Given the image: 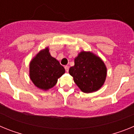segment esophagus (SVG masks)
<instances>
[{
    "mask_svg": "<svg viewBox=\"0 0 134 134\" xmlns=\"http://www.w3.org/2000/svg\"><path fill=\"white\" fill-rule=\"evenodd\" d=\"M64 68H65V70H66V72H68V70H69V66H64Z\"/></svg>",
    "mask_w": 134,
    "mask_h": 134,
    "instance_id": "esophagus-1",
    "label": "esophagus"
}]
</instances>
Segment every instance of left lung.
<instances>
[{
	"label": "left lung",
	"instance_id": "8db88e82",
	"mask_svg": "<svg viewBox=\"0 0 134 134\" xmlns=\"http://www.w3.org/2000/svg\"><path fill=\"white\" fill-rule=\"evenodd\" d=\"M69 73L80 89L89 93L103 86L107 68L100 58L89 52H82L74 60V66L70 68Z\"/></svg>",
	"mask_w": 134,
	"mask_h": 134
}]
</instances>
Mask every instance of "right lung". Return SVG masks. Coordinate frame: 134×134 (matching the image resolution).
Instances as JSON below:
<instances>
[{
	"mask_svg": "<svg viewBox=\"0 0 134 134\" xmlns=\"http://www.w3.org/2000/svg\"><path fill=\"white\" fill-rule=\"evenodd\" d=\"M64 72V68L50 55L48 48L40 51L29 65L31 80L37 87L42 90L52 88Z\"/></svg>",
	"mask_w": 134,
	"mask_h": 134,
	"instance_id": "add662e5",
	"label": "right lung"
}]
</instances>
